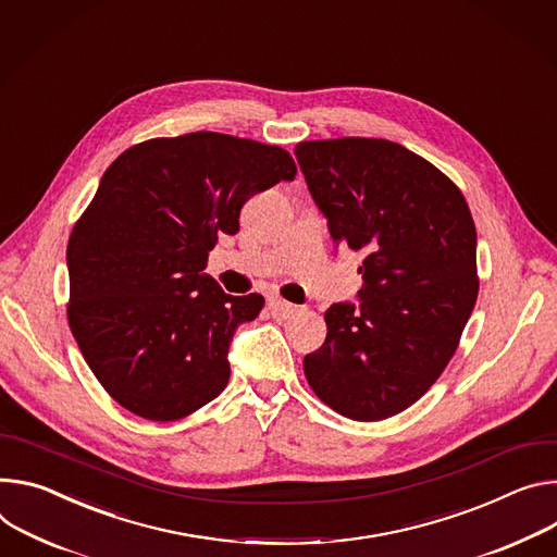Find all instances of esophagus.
<instances>
[{
    "mask_svg": "<svg viewBox=\"0 0 557 557\" xmlns=\"http://www.w3.org/2000/svg\"><path fill=\"white\" fill-rule=\"evenodd\" d=\"M269 311H271L273 318L286 320V318H290V315L295 313V307L290 305V301H286V299L273 295V297H269Z\"/></svg>",
    "mask_w": 557,
    "mask_h": 557,
    "instance_id": "obj_1",
    "label": "esophagus"
}]
</instances>
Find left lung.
<instances>
[{
    "instance_id": "left-lung-1",
    "label": "left lung",
    "mask_w": 557,
    "mask_h": 557,
    "mask_svg": "<svg viewBox=\"0 0 557 557\" xmlns=\"http://www.w3.org/2000/svg\"><path fill=\"white\" fill-rule=\"evenodd\" d=\"M297 164L337 246L364 250L360 305L337 301L305 358L315 395L350 420H386L446 369L478 299L475 224L444 173L388 139L301 141Z\"/></svg>"
}]
</instances>
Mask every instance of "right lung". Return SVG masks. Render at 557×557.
Returning <instances> with one entry per match:
<instances>
[{
    "label": "right lung",
    "mask_w": 557,
    "mask_h": 557,
    "mask_svg": "<svg viewBox=\"0 0 557 557\" xmlns=\"http://www.w3.org/2000/svg\"><path fill=\"white\" fill-rule=\"evenodd\" d=\"M295 173L280 146L209 131L141 141L107 169L69 239V324L124 409L173 422L226 388L233 335L264 297L224 293L209 250L252 195Z\"/></svg>",
    "instance_id": "right-lung-1"
}]
</instances>
